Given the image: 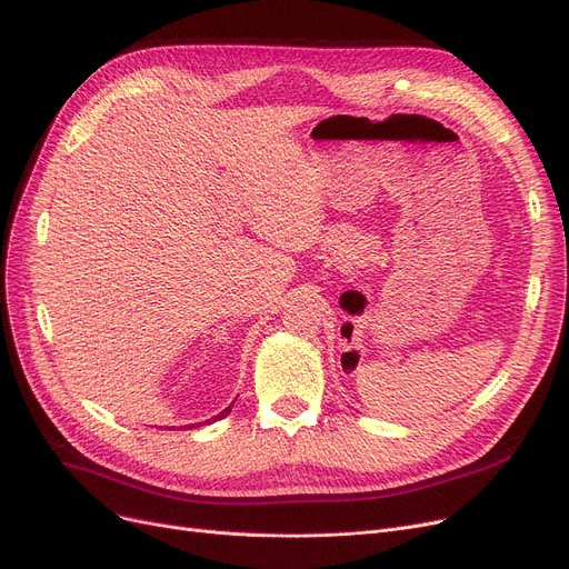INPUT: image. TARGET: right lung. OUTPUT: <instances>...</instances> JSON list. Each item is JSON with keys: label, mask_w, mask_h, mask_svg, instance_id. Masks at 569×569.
Masks as SVG:
<instances>
[{"label": "right lung", "mask_w": 569, "mask_h": 569, "mask_svg": "<svg viewBox=\"0 0 569 569\" xmlns=\"http://www.w3.org/2000/svg\"><path fill=\"white\" fill-rule=\"evenodd\" d=\"M230 408H232V403H230L226 410H221L219 415H214V417H212V422H214V420H221V417H226V415H230ZM184 429H193V425H187Z\"/></svg>", "instance_id": "obj_1"}]
</instances>
